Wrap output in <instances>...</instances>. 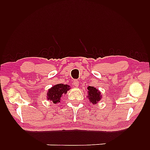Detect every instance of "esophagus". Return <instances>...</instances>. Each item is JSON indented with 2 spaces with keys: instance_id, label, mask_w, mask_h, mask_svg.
<instances>
[{
  "instance_id": "esophagus-1",
  "label": "esophagus",
  "mask_w": 150,
  "mask_h": 150,
  "mask_svg": "<svg viewBox=\"0 0 150 150\" xmlns=\"http://www.w3.org/2000/svg\"><path fill=\"white\" fill-rule=\"evenodd\" d=\"M73 84L75 85V86L77 87L78 86H79V81H78V80H77V79H75V80L73 81Z\"/></svg>"
}]
</instances>
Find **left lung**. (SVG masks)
I'll return each instance as SVG.
<instances>
[{
    "label": "left lung",
    "instance_id": "obj_1",
    "mask_svg": "<svg viewBox=\"0 0 150 150\" xmlns=\"http://www.w3.org/2000/svg\"><path fill=\"white\" fill-rule=\"evenodd\" d=\"M88 98L92 104H96L101 98L100 91L93 86H88Z\"/></svg>",
    "mask_w": 150,
    "mask_h": 150
}]
</instances>
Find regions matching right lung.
<instances>
[{
  "instance_id": "1",
  "label": "right lung",
  "mask_w": 150,
  "mask_h": 150,
  "mask_svg": "<svg viewBox=\"0 0 150 150\" xmlns=\"http://www.w3.org/2000/svg\"><path fill=\"white\" fill-rule=\"evenodd\" d=\"M69 88V86L59 84L50 89L47 92V99L52 100L53 103H59L62 94H66Z\"/></svg>"
}]
</instances>
